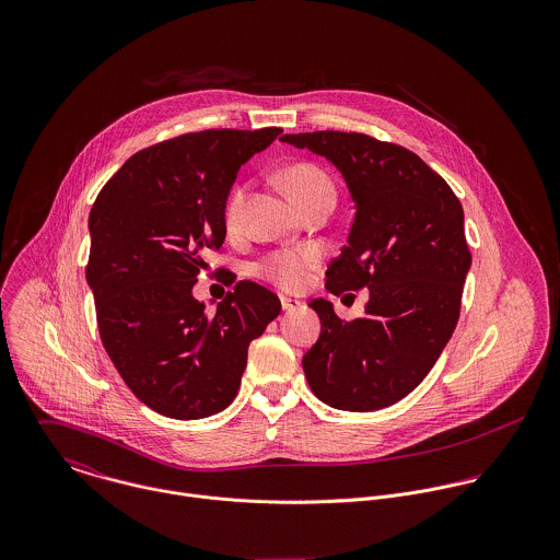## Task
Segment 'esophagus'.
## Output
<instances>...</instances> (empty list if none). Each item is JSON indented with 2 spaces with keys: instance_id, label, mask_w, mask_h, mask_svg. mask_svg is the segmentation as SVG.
<instances>
[{
  "instance_id": "1",
  "label": "esophagus",
  "mask_w": 560,
  "mask_h": 560,
  "mask_svg": "<svg viewBox=\"0 0 560 560\" xmlns=\"http://www.w3.org/2000/svg\"><path fill=\"white\" fill-rule=\"evenodd\" d=\"M280 302H282V308L287 311V313H291V311H298V308H302V302L300 300H291V298H280Z\"/></svg>"
}]
</instances>
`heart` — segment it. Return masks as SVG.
Listing matches in <instances>:
<instances>
[{"label":"heart","mask_w":560,"mask_h":560,"mask_svg":"<svg viewBox=\"0 0 560 560\" xmlns=\"http://www.w3.org/2000/svg\"><path fill=\"white\" fill-rule=\"evenodd\" d=\"M282 183L300 209L311 207L313 202H317L325 196H334L331 178L320 170L319 165L308 163V161L289 165L282 172ZM245 202H247V185H241L231 194L226 209H224V222H226L229 231L240 229ZM323 258H325V252L319 245L278 247V249H271L269 254H265L256 262V273L262 280L278 287L280 291L295 293V291H302L311 282V278L319 269Z\"/></svg>","instance_id":"obj_1"}]
</instances>
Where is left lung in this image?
<instances>
[{"instance_id":"obj_1","label":"left lung","mask_w":560,"mask_h":560,"mask_svg":"<svg viewBox=\"0 0 560 560\" xmlns=\"http://www.w3.org/2000/svg\"><path fill=\"white\" fill-rule=\"evenodd\" d=\"M282 142L331 161L355 200L349 245L331 260V295L369 287L364 315L340 319L315 300L319 340L302 364L311 390L347 411L407 397L453 336L472 254L451 185L416 153L366 133L313 131Z\"/></svg>"}]
</instances>
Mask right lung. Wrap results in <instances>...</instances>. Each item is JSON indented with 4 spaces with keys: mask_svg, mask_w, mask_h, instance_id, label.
<instances>
[{
    "mask_svg": "<svg viewBox=\"0 0 560 560\" xmlns=\"http://www.w3.org/2000/svg\"><path fill=\"white\" fill-rule=\"evenodd\" d=\"M282 129H207L138 151L98 191L85 280L103 347L131 393L161 416L194 420L237 397L247 347L282 311L241 280L209 315L191 289L226 237L241 165Z\"/></svg>",
    "mask_w": 560,
    "mask_h": 560,
    "instance_id": "right-lung-1",
    "label": "right lung"
}]
</instances>
